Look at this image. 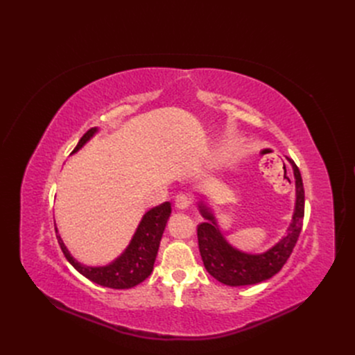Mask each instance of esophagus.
Masks as SVG:
<instances>
[{"label": "esophagus", "instance_id": "1", "mask_svg": "<svg viewBox=\"0 0 355 355\" xmlns=\"http://www.w3.org/2000/svg\"><path fill=\"white\" fill-rule=\"evenodd\" d=\"M191 204H193V197H190L189 194H178L175 197V207L178 210L189 209L191 207Z\"/></svg>", "mask_w": 355, "mask_h": 355}]
</instances>
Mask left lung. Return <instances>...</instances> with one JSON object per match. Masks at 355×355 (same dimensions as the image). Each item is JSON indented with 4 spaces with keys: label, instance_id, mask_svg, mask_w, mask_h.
Returning a JSON list of instances; mask_svg holds the SVG:
<instances>
[{
    "label": "left lung",
    "instance_id": "obj_1",
    "mask_svg": "<svg viewBox=\"0 0 355 355\" xmlns=\"http://www.w3.org/2000/svg\"><path fill=\"white\" fill-rule=\"evenodd\" d=\"M288 161L292 164L296 182V207L288 234L269 252L254 256L233 249L220 234L209 209L200 206V211L206 221L197 227L198 249L204 268L218 282L229 286L259 284L276 275L286 263L300 239L305 214V191L300 168L291 158Z\"/></svg>",
    "mask_w": 355,
    "mask_h": 355
}]
</instances>
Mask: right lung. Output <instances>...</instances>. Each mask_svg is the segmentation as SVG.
<instances>
[{
    "mask_svg": "<svg viewBox=\"0 0 355 355\" xmlns=\"http://www.w3.org/2000/svg\"><path fill=\"white\" fill-rule=\"evenodd\" d=\"M95 132L96 128L89 129L80 138L76 148L73 149V153H76L78 149H80L85 145V142ZM170 214L171 204L168 201L149 210L139 223L138 230L125 253L119 259H116L114 263L103 268H89L80 265L70 256L66 246L63 245L60 236H58V240L63 254L71 263V266L79 273H82L85 277H87L89 281L106 288L128 289L144 282L145 279L151 275L158 253L159 241ZM54 230L58 233V229L54 227Z\"/></svg>",
    "mask_w": 355,
    "mask_h": 355,
    "instance_id": "obj_1",
    "label": "right lung"
}]
</instances>
